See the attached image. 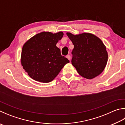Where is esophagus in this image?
I'll use <instances>...</instances> for the list:
<instances>
[{
  "label": "esophagus",
  "mask_w": 125,
  "mask_h": 125,
  "mask_svg": "<svg viewBox=\"0 0 125 125\" xmlns=\"http://www.w3.org/2000/svg\"><path fill=\"white\" fill-rule=\"evenodd\" d=\"M67 58L68 59V60H69V61H70V60H71V57H70V55H68L67 56Z\"/></svg>",
  "instance_id": "1"
}]
</instances>
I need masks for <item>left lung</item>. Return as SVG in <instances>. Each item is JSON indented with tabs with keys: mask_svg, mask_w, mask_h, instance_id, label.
Segmentation results:
<instances>
[{
	"mask_svg": "<svg viewBox=\"0 0 125 125\" xmlns=\"http://www.w3.org/2000/svg\"><path fill=\"white\" fill-rule=\"evenodd\" d=\"M67 35L74 45L72 64L81 76L92 79L105 68L108 55L106 47L97 36L89 33Z\"/></svg>",
	"mask_w": 125,
	"mask_h": 125,
	"instance_id": "obj_1",
	"label": "left lung"
}]
</instances>
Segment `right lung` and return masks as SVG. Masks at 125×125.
Wrapping results in <instances>:
<instances>
[{
	"label": "right lung",
	"instance_id": "add662e5",
	"mask_svg": "<svg viewBox=\"0 0 125 125\" xmlns=\"http://www.w3.org/2000/svg\"><path fill=\"white\" fill-rule=\"evenodd\" d=\"M63 36L62 31H42L24 43L21 52V64L33 80L44 83L51 82L69 62L61 55L60 49L56 45Z\"/></svg>",
	"mask_w": 125,
	"mask_h": 125
}]
</instances>
